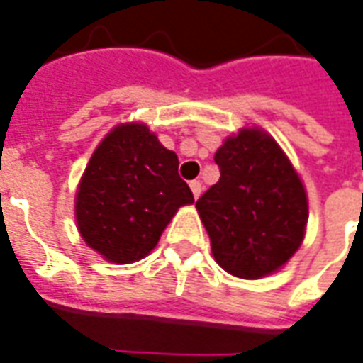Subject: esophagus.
<instances>
[{
    "instance_id": "obj_1",
    "label": "esophagus",
    "mask_w": 363,
    "mask_h": 363,
    "mask_svg": "<svg viewBox=\"0 0 363 363\" xmlns=\"http://www.w3.org/2000/svg\"><path fill=\"white\" fill-rule=\"evenodd\" d=\"M190 190H192V196L200 198V194H202V182L200 181H192L190 182Z\"/></svg>"
}]
</instances>
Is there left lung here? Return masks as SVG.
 <instances>
[{
	"label": "left lung",
	"instance_id": "left-lung-1",
	"mask_svg": "<svg viewBox=\"0 0 363 363\" xmlns=\"http://www.w3.org/2000/svg\"><path fill=\"white\" fill-rule=\"evenodd\" d=\"M213 161L220 181L196 202L213 259L243 280L278 272L303 243L309 220L307 190L296 167L259 126L228 135Z\"/></svg>",
	"mask_w": 363,
	"mask_h": 363
}]
</instances>
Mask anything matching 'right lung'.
I'll use <instances>...</instances> for the list:
<instances>
[{
  "mask_svg": "<svg viewBox=\"0 0 363 363\" xmlns=\"http://www.w3.org/2000/svg\"><path fill=\"white\" fill-rule=\"evenodd\" d=\"M194 202L179 157L145 122H120L96 145L75 190L85 245L112 264H132L157 247L179 208Z\"/></svg>",
  "mask_w": 363,
  "mask_h": 363,
  "instance_id": "add662e5",
  "label": "right lung"
}]
</instances>
